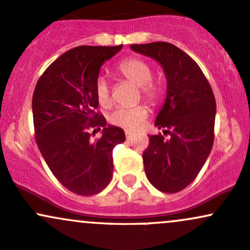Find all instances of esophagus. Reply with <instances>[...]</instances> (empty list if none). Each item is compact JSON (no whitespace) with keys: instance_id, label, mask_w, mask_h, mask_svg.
Here are the masks:
<instances>
[{"instance_id":"esophagus-1","label":"esophagus","mask_w":250,"mask_h":250,"mask_svg":"<svg viewBox=\"0 0 250 250\" xmlns=\"http://www.w3.org/2000/svg\"><path fill=\"white\" fill-rule=\"evenodd\" d=\"M125 135H126V138H127V139H132V137H133L132 132H130V131H125Z\"/></svg>"}]
</instances>
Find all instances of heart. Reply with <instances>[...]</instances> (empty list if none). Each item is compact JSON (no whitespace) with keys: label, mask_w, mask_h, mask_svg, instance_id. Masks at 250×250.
I'll return each mask as SVG.
<instances>
[{"label":"heart","mask_w":250,"mask_h":250,"mask_svg":"<svg viewBox=\"0 0 250 250\" xmlns=\"http://www.w3.org/2000/svg\"><path fill=\"white\" fill-rule=\"evenodd\" d=\"M118 72L132 84L139 87L141 95L155 104L162 96V85L158 82L152 81V68L146 61L137 57H130L122 61L118 65ZM95 94L99 104L107 108L113 103L108 82L104 77H98L95 82ZM149 108L146 104H137L133 107H118L109 115V120L115 126L136 130L146 119Z\"/></svg>","instance_id":"heart-1"}]
</instances>
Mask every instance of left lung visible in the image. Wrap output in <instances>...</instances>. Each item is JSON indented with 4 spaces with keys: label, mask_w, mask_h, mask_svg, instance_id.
Segmentation results:
<instances>
[{
    "label": "left lung",
    "mask_w": 250,
    "mask_h": 250,
    "mask_svg": "<svg viewBox=\"0 0 250 250\" xmlns=\"http://www.w3.org/2000/svg\"><path fill=\"white\" fill-rule=\"evenodd\" d=\"M131 49L156 60L167 76V98L155 125L171 137L149 136L143 152L146 178L161 192H180L197 178L211 152L216 99L199 65L175 45L156 42Z\"/></svg>",
    "instance_id": "1"
}]
</instances>
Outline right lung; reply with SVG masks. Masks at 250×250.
<instances>
[{"instance_id": "1", "label": "right lung", "mask_w": 250, "mask_h": 250, "mask_svg": "<svg viewBox=\"0 0 250 250\" xmlns=\"http://www.w3.org/2000/svg\"><path fill=\"white\" fill-rule=\"evenodd\" d=\"M122 47H75L53 62L34 88L36 142L56 179L75 194L88 197L106 188L113 174L112 152L125 142L124 130L107 127L96 111L95 94L101 65ZM101 128L103 136L93 140Z\"/></svg>"}]
</instances>
